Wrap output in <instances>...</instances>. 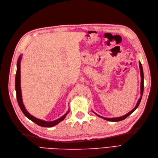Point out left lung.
<instances>
[{"mask_svg": "<svg viewBox=\"0 0 158 158\" xmlns=\"http://www.w3.org/2000/svg\"><path fill=\"white\" fill-rule=\"evenodd\" d=\"M139 66H140V75H141V85H140V94H141V96L140 98V99L138 100V102L136 105L135 107L132 110H131V111L130 112H128L127 114H125L124 116H122V117H114V118H106V117H101L100 115H99V114H96L95 113H94L95 114H97V115L99 117H101L103 119H105V120H107V121H111V122H117V121H122V120H124V119H125L127 117H128L129 115L131 113H132L134 111H135V110L137 109V107H138V106H139V104L141 102V99H142V95H143V92H144V73H143V69H142V64L140 62H139Z\"/></svg>", "mask_w": 158, "mask_h": 158, "instance_id": "obj_1", "label": "left lung"}]
</instances>
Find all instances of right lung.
Masks as SVG:
<instances>
[{"label":"right lung","mask_w":158,"mask_h":158,"mask_svg":"<svg viewBox=\"0 0 158 158\" xmlns=\"http://www.w3.org/2000/svg\"><path fill=\"white\" fill-rule=\"evenodd\" d=\"M22 59V55L19 56V58L18 59L17 62V71H16V78H15V88H16V98H17V101L19 105V107L21 109L23 113L24 114V115L30 119V120L32 121L33 122H34L36 123L37 125L41 126V127H54L55 125H57V124L59 123L60 121H63L64 118L66 117V114H67L69 112L68 111L66 112L63 116H62L59 118L56 119V120H55L53 121H43L41 120V119L37 118L35 117H33L27 112V110L26 109L23 103L22 102V92H21V87H20V62Z\"/></svg>","instance_id":"1"}]
</instances>
